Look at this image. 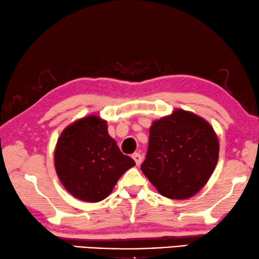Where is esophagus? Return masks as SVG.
Instances as JSON below:
<instances>
[{"mask_svg": "<svg viewBox=\"0 0 259 259\" xmlns=\"http://www.w3.org/2000/svg\"><path fill=\"white\" fill-rule=\"evenodd\" d=\"M133 159L136 161V164L137 165H141V163H142V154L141 153H138V152H135V153H133Z\"/></svg>", "mask_w": 259, "mask_h": 259, "instance_id": "obj_1", "label": "esophagus"}]
</instances>
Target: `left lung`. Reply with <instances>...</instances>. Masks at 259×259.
I'll return each instance as SVG.
<instances>
[{"label": "left lung", "mask_w": 259, "mask_h": 259, "mask_svg": "<svg viewBox=\"0 0 259 259\" xmlns=\"http://www.w3.org/2000/svg\"><path fill=\"white\" fill-rule=\"evenodd\" d=\"M219 159V141L203 118L178 109L153 122L141 169L161 195L191 198L206 185Z\"/></svg>", "instance_id": "left-lung-1"}]
</instances>
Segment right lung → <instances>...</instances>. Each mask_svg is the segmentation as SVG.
I'll use <instances>...</instances> for the list:
<instances>
[{
    "mask_svg": "<svg viewBox=\"0 0 259 259\" xmlns=\"http://www.w3.org/2000/svg\"><path fill=\"white\" fill-rule=\"evenodd\" d=\"M133 158L125 156L108 134L107 122L87 116L68 125L60 135L55 166L64 187L73 196L88 202L107 198Z\"/></svg>",
    "mask_w": 259,
    "mask_h": 259,
    "instance_id": "add662e5",
    "label": "right lung"
}]
</instances>
